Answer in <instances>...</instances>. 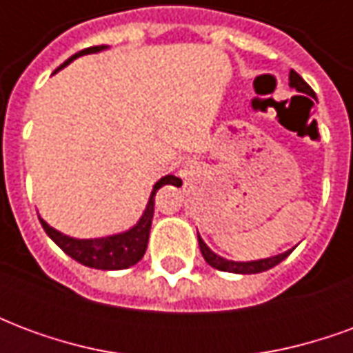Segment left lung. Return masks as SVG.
I'll return each instance as SVG.
<instances>
[{"instance_id": "obj_1", "label": "left lung", "mask_w": 353, "mask_h": 353, "mask_svg": "<svg viewBox=\"0 0 353 353\" xmlns=\"http://www.w3.org/2000/svg\"><path fill=\"white\" fill-rule=\"evenodd\" d=\"M289 87L295 88L299 92H306L314 96V90L308 87V83L299 75L296 72H289ZM199 245H200V252L204 255V259H206L208 265H212L217 270H223V272H234V274H257V272H265L268 268H272V266L280 265L281 261L288 257L291 252L281 253V255H276V257H268V259H261V261H250V263H234V261H227L219 257V255H215L206 244H204V240L199 236Z\"/></svg>"}]
</instances>
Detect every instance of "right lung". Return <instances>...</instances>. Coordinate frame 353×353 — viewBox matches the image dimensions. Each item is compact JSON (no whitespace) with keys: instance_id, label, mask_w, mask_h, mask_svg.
<instances>
[{"instance_id":"obj_1","label":"right lung","mask_w":353,"mask_h":353,"mask_svg":"<svg viewBox=\"0 0 353 353\" xmlns=\"http://www.w3.org/2000/svg\"><path fill=\"white\" fill-rule=\"evenodd\" d=\"M101 49H105V47L100 45V47H88L85 50H79L77 54L68 58L58 70H62L64 65L70 64L75 58L83 57V54H90V52H98ZM174 181H179V179L176 176H166L154 183L153 192L149 196V204H147L145 212L141 215L139 223L134 229H130L128 232H123V234H115V236L108 238H94V240H75V238L65 236L62 232H58L52 227H49L41 217H39V221H41L45 232L52 238V242L62 252L68 253L72 259L81 263V265L90 266V268H100V270H123V268L136 265L143 257V253L147 250V242H149V230H151V221H153L154 214V194H157V191L161 189L162 185L174 183Z\"/></svg>"}]
</instances>
